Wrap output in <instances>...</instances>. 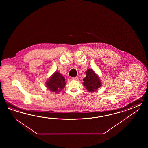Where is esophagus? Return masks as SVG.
<instances>
[{
	"label": "esophagus",
	"mask_w": 148,
	"mask_h": 148,
	"mask_svg": "<svg viewBox=\"0 0 148 148\" xmlns=\"http://www.w3.org/2000/svg\"><path fill=\"white\" fill-rule=\"evenodd\" d=\"M71 79H72V80H78V77H73Z\"/></svg>",
	"instance_id": "1"
}]
</instances>
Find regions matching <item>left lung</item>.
<instances>
[{
  "label": "left lung",
  "instance_id": "obj_1",
  "mask_svg": "<svg viewBox=\"0 0 148 148\" xmlns=\"http://www.w3.org/2000/svg\"><path fill=\"white\" fill-rule=\"evenodd\" d=\"M83 85L89 92L96 91L101 86L99 77L91 69L86 71V77L83 79Z\"/></svg>",
  "mask_w": 148,
  "mask_h": 148
}]
</instances>
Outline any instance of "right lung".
Here are the masks:
<instances>
[{
	"label": "right lung",
	"mask_w": 148,
	"mask_h": 148,
	"mask_svg": "<svg viewBox=\"0 0 148 148\" xmlns=\"http://www.w3.org/2000/svg\"><path fill=\"white\" fill-rule=\"evenodd\" d=\"M65 79L58 72H55L47 82L46 86L50 91L58 93L65 87Z\"/></svg>",
	"instance_id": "right-lung-1"
}]
</instances>
